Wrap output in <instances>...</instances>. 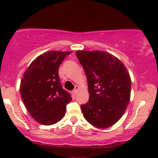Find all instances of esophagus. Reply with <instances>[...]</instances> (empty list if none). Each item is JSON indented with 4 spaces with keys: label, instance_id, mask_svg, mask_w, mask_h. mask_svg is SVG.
I'll use <instances>...</instances> for the list:
<instances>
[{
    "label": "esophagus",
    "instance_id": "obj_1",
    "mask_svg": "<svg viewBox=\"0 0 158 158\" xmlns=\"http://www.w3.org/2000/svg\"><path fill=\"white\" fill-rule=\"evenodd\" d=\"M78 90H79V87H78V86H76V87H75L74 90L73 91V94H74V95H76L77 93Z\"/></svg>",
    "mask_w": 158,
    "mask_h": 158
}]
</instances>
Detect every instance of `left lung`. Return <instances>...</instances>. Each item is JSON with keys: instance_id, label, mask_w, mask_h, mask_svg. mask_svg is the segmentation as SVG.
<instances>
[{"instance_id": "left-lung-1", "label": "left lung", "mask_w": 158, "mask_h": 158, "mask_svg": "<svg viewBox=\"0 0 158 158\" xmlns=\"http://www.w3.org/2000/svg\"><path fill=\"white\" fill-rule=\"evenodd\" d=\"M89 86V100L81 105L89 123L100 129L111 127L123 116L131 99V80L120 60L102 51H76Z\"/></svg>"}]
</instances>
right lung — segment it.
I'll list each match as a JSON object with an SVG mask.
<instances>
[{
	"label": "right lung",
	"instance_id": "1",
	"mask_svg": "<svg viewBox=\"0 0 158 158\" xmlns=\"http://www.w3.org/2000/svg\"><path fill=\"white\" fill-rule=\"evenodd\" d=\"M72 51H51L38 56L24 72L19 91L25 107L35 120L43 125L60 121L72 100L64 90L58 76V68Z\"/></svg>",
	"mask_w": 158,
	"mask_h": 158
}]
</instances>
